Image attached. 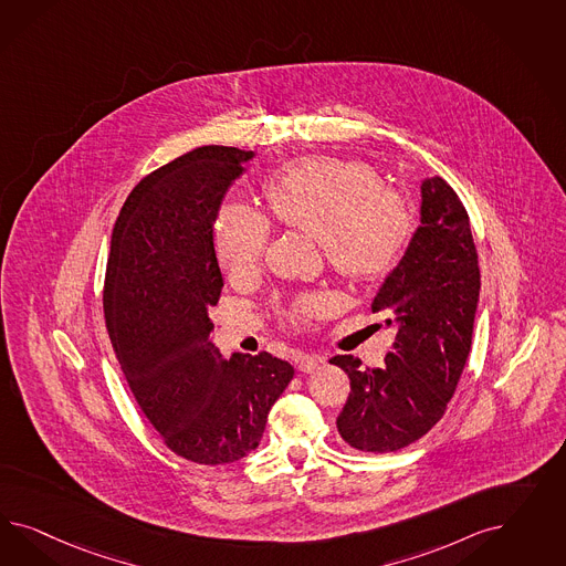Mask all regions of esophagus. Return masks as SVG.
<instances>
[{
    "label": "esophagus",
    "instance_id": "esophagus-1",
    "mask_svg": "<svg viewBox=\"0 0 566 566\" xmlns=\"http://www.w3.org/2000/svg\"><path fill=\"white\" fill-rule=\"evenodd\" d=\"M322 363H324V357H319V355H303L301 359L296 360V367L303 374H313L319 369Z\"/></svg>",
    "mask_w": 566,
    "mask_h": 566
}]
</instances>
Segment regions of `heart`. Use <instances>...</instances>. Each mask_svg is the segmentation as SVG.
Listing matches in <instances>:
<instances>
[{"mask_svg": "<svg viewBox=\"0 0 566 566\" xmlns=\"http://www.w3.org/2000/svg\"><path fill=\"white\" fill-rule=\"evenodd\" d=\"M265 203L275 222L317 240L327 265L353 282L390 274L415 234L411 199L384 187L371 166L336 157H308L277 171L265 185ZM272 228L263 213L242 203L220 209L213 247L223 272L232 280L258 274ZM329 307L322 292L298 296L289 317L303 324Z\"/></svg>", "mask_w": 566, "mask_h": 566, "instance_id": "1", "label": "heart"}]
</instances>
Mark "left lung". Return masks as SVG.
<instances>
[{
    "label": "left lung",
    "instance_id": "left-lung-1",
    "mask_svg": "<svg viewBox=\"0 0 566 566\" xmlns=\"http://www.w3.org/2000/svg\"><path fill=\"white\" fill-rule=\"evenodd\" d=\"M421 197V226L371 303L398 327L392 353L376 369L353 355L329 359L350 379L336 428L363 452H395L426 436L471 350L481 282L469 213L440 176L423 180Z\"/></svg>",
    "mask_w": 566,
    "mask_h": 566
}]
</instances>
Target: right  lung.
<instances>
[{
  "instance_id": "add662e5",
  "label": "right lung",
  "mask_w": 566,
  "mask_h": 566,
  "mask_svg": "<svg viewBox=\"0 0 566 566\" xmlns=\"http://www.w3.org/2000/svg\"><path fill=\"white\" fill-rule=\"evenodd\" d=\"M253 151L206 145L147 174L122 207L103 286L105 326L140 411L174 454L234 463L261 442L289 360L222 359L207 311L223 280L213 222Z\"/></svg>"
}]
</instances>
